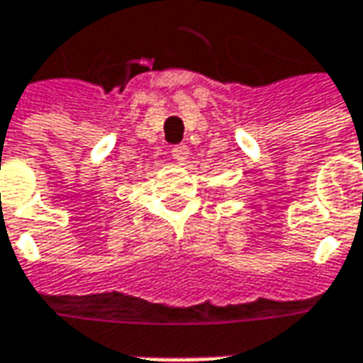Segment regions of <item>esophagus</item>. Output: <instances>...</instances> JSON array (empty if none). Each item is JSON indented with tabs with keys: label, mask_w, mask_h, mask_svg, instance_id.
I'll list each match as a JSON object with an SVG mask.
<instances>
[{
	"label": "esophagus",
	"mask_w": 363,
	"mask_h": 363,
	"mask_svg": "<svg viewBox=\"0 0 363 363\" xmlns=\"http://www.w3.org/2000/svg\"><path fill=\"white\" fill-rule=\"evenodd\" d=\"M172 155H174V160H177L179 163H184V161H188L189 157V147L186 145V143L174 145V149H172Z\"/></svg>",
	"instance_id": "34e87169"
}]
</instances>
